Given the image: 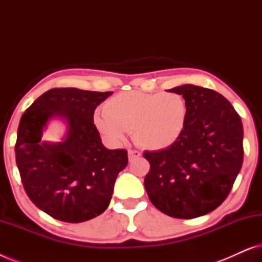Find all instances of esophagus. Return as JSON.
I'll return each instance as SVG.
<instances>
[{
    "mask_svg": "<svg viewBox=\"0 0 262 262\" xmlns=\"http://www.w3.org/2000/svg\"><path fill=\"white\" fill-rule=\"evenodd\" d=\"M141 155H142V154H141V151H138V150H128V160H130V161H134L135 159H138V157Z\"/></svg>",
    "mask_w": 262,
    "mask_h": 262,
    "instance_id": "obj_1",
    "label": "esophagus"
}]
</instances>
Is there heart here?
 <instances>
[{
	"mask_svg": "<svg viewBox=\"0 0 262 262\" xmlns=\"http://www.w3.org/2000/svg\"><path fill=\"white\" fill-rule=\"evenodd\" d=\"M187 102L178 93L124 92L108 99L103 113L94 116L100 134L123 142L132 130L137 144L149 150L169 148L178 142L187 121Z\"/></svg>",
	"mask_w": 262,
	"mask_h": 262,
	"instance_id": "obj_1",
	"label": "heart"
}]
</instances>
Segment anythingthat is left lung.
Returning <instances> with one entry per match:
<instances>
[{"mask_svg":"<svg viewBox=\"0 0 262 262\" xmlns=\"http://www.w3.org/2000/svg\"><path fill=\"white\" fill-rule=\"evenodd\" d=\"M187 121L177 143L144 151L150 170L144 186L150 202L174 218L200 217L224 202L243 162L241 118L223 95L212 89L182 84Z\"/></svg>","mask_w":262,"mask_h":262,"instance_id":"1","label":"left lung"}]
</instances>
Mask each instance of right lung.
<instances>
[{
  "mask_svg": "<svg viewBox=\"0 0 262 262\" xmlns=\"http://www.w3.org/2000/svg\"><path fill=\"white\" fill-rule=\"evenodd\" d=\"M112 92L53 88L26 110L17 127L15 159L24 188L37 207L68 223L101 214L110 205L114 182L127 166L125 149L108 150L94 125V111ZM52 117L68 125L59 143L40 142Z\"/></svg>",
  "mask_w": 262,
  "mask_h": 262,
  "instance_id": "right-lung-1",
  "label": "right lung"
}]
</instances>
